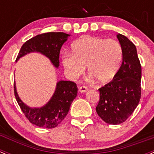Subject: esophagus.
Instances as JSON below:
<instances>
[{
    "instance_id": "obj_1",
    "label": "esophagus",
    "mask_w": 154,
    "mask_h": 154,
    "mask_svg": "<svg viewBox=\"0 0 154 154\" xmlns=\"http://www.w3.org/2000/svg\"><path fill=\"white\" fill-rule=\"evenodd\" d=\"M79 92L81 93H85L86 92V91H88V88H87L86 86H85V85H83V86H80L79 88Z\"/></svg>"
}]
</instances>
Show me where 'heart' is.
I'll list each match as a JSON object with an SVG mask.
<instances>
[{"instance_id":"1","label":"heart","mask_w":154,"mask_h":154,"mask_svg":"<svg viewBox=\"0 0 154 154\" xmlns=\"http://www.w3.org/2000/svg\"><path fill=\"white\" fill-rule=\"evenodd\" d=\"M123 59L121 44L115 39L88 36L75 41L72 52L62 56V64L71 79L80 76L88 67V72L100 84H106L115 76Z\"/></svg>"}]
</instances>
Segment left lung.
<instances>
[{
	"label": "left lung",
	"instance_id": "8db88e82",
	"mask_svg": "<svg viewBox=\"0 0 154 154\" xmlns=\"http://www.w3.org/2000/svg\"><path fill=\"white\" fill-rule=\"evenodd\" d=\"M123 49V62L113 80L100 88L96 111L103 121L117 125L124 123L141 98V66L135 45L122 34L117 35Z\"/></svg>",
	"mask_w": 154,
	"mask_h": 154
}]
</instances>
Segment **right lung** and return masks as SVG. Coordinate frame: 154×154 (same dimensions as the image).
I'll return each instance as SVG.
<instances>
[{
    "label": "right lung",
    "mask_w": 154,
    "mask_h": 154,
    "mask_svg": "<svg viewBox=\"0 0 154 154\" xmlns=\"http://www.w3.org/2000/svg\"><path fill=\"white\" fill-rule=\"evenodd\" d=\"M69 36L70 35L63 32H49L37 35L23 44L16 61L26 54L38 52L48 57L53 66L58 68L60 48ZM14 93L21 109L32 124L52 129L58 126L68 114L71 104L77 96L78 88L73 82L58 81L49 101L39 108L30 107L22 102L16 91V82Z\"/></svg>",
    "instance_id": "1"
}]
</instances>
